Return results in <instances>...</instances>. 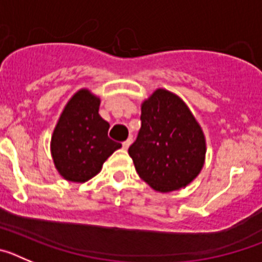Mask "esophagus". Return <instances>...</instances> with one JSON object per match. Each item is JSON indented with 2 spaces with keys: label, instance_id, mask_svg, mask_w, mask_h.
Listing matches in <instances>:
<instances>
[{
  "label": "esophagus",
  "instance_id": "esophagus-1",
  "mask_svg": "<svg viewBox=\"0 0 262 262\" xmlns=\"http://www.w3.org/2000/svg\"><path fill=\"white\" fill-rule=\"evenodd\" d=\"M131 143H133V138H128L126 140V142H123V144H122V145H123L124 149H127V148H128L129 145H131Z\"/></svg>",
  "mask_w": 262,
  "mask_h": 262
}]
</instances>
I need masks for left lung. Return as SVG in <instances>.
I'll list each match as a JSON object with an SVG mask.
<instances>
[{
    "mask_svg": "<svg viewBox=\"0 0 262 262\" xmlns=\"http://www.w3.org/2000/svg\"><path fill=\"white\" fill-rule=\"evenodd\" d=\"M142 127L129 145L136 172L155 190H177L200 174L205 163V135L186 103L157 89L142 105Z\"/></svg>",
    "mask_w": 262,
    "mask_h": 262,
    "instance_id": "1",
    "label": "left lung"
}]
</instances>
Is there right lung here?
Instances as JSON below:
<instances>
[{
    "label": "right lung",
    "instance_id": "obj_1",
    "mask_svg": "<svg viewBox=\"0 0 262 262\" xmlns=\"http://www.w3.org/2000/svg\"><path fill=\"white\" fill-rule=\"evenodd\" d=\"M99 98L78 90L62 110L51 139L57 172L72 182H85L97 174L107 157L122 147L107 136L110 124L98 114Z\"/></svg>",
    "mask_w": 262,
    "mask_h": 262
}]
</instances>
